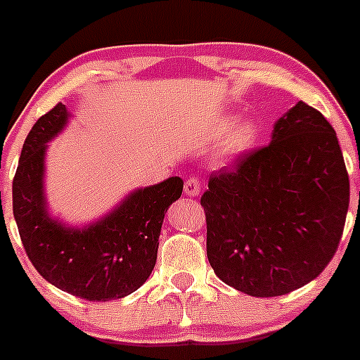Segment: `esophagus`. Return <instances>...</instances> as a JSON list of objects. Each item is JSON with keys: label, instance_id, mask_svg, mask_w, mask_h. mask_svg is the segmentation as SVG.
Instances as JSON below:
<instances>
[{"label": "esophagus", "instance_id": "esophagus-1", "mask_svg": "<svg viewBox=\"0 0 360 360\" xmlns=\"http://www.w3.org/2000/svg\"><path fill=\"white\" fill-rule=\"evenodd\" d=\"M185 195L188 197H197L200 194V180L197 176H191L185 181Z\"/></svg>", "mask_w": 360, "mask_h": 360}]
</instances>
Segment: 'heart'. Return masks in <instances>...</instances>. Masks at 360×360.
<instances>
[{"instance_id":"heart-1","label":"heart","mask_w":360,"mask_h":360,"mask_svg":"<svg viewBox=\"0 0 360 360\" xmlns=\"http://www.w3.org/2000/svg\"><path fill=\"white\" fill-rule=\"evenodd\" d=\"M256 137V123L250 122V120H240V122H237L230 130H228L221 146H219V154H221L223 158L240 156L242 153L250 149V146L254 144Z\"/></svg>"}]
</instances>
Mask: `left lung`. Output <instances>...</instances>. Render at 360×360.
<instances>
[{
    "mask_svg": "<svg viewBox=\"0 0 360 360\" xmlns=\"http://www.w3.org/2000/svg\"><path fill=\"white\" fill-rule=\"evenodd\" d=\"M200 197L216 276L252 297H276L318 278L338 249L350 184L333 127L299 101L271 142L210 179Z\"/></svg>",
    "mask_w": 360,
    "mask_h": 360,
    "instance_id": "left-lung-1",
    "label": "left lung"
}]
</instances>
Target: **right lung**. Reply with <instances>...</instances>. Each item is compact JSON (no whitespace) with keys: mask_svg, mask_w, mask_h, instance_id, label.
Masks as SVG:
<instances>
[{"mask_svg":"<svg viewBox=\"0 0 360 360\" xmlns=\"http://www.w3.org/2000/svg\"><path fill=\"white\" fill-rule=\"evenodd\" d=\"M68 118L67 106L58 103L27 135L13 179L18 233L34 268L56 288L94 302L122 299L153 273L165 212L180 199L184 180L172 176L137 188L91 225H65L49 214L44 158Z\"/></svg>","mask_w":360,"mask_h":360,"instance_id":"obj_1","label":"right lung"}]
</instances>
